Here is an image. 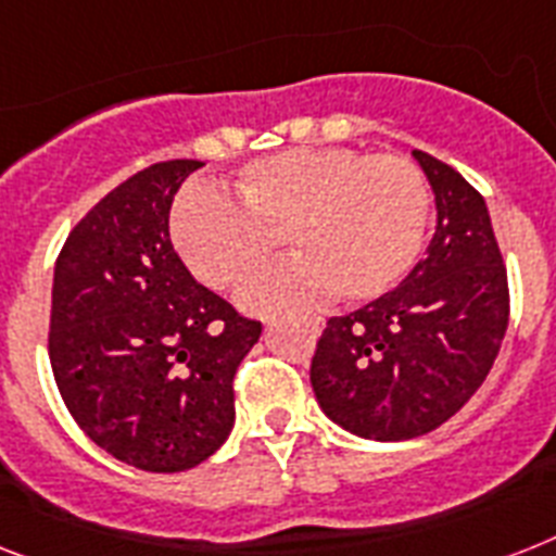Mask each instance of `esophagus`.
<instances>
[{
	"instance_id": "obj_1",
	"label": "esophagus",
	"mask_w": 556,
	"mask_h": 556,
	"mask_svg": "<svg viewBox=\"0 0 556 556\" xmlns=\"http://www.w3.org/2000/svg\"><path fill=\"white\" fill-rule=\"evenodd\" d=\"M311 331H314V333H319V319H311Z\"/></svg>"
}]
</instances>
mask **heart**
I'll return each mask as SVG.
<instances>
[{"instance_id":"obj_1","label":"heart","mask_w":556,"mask_h":556,"mask_svg":"<svg viewBox=\"0 0 556 556\" xmlns=\"http://www.w3.org/2000/svg\"><path fill=\"white\" fill-rule=\"evenodd\" d=\"M431 219V188L403 153L293 148L248 162L231 200L193 188L176 202L174 242L185 265L214 291H237L277 254L296 260L256 279L242 305L256 314L305 308L331 288L368 302L417 263Z\"/></svg>"}]
</instances>
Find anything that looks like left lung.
<instances>
[{
  "instance_id": "1",
  "label": "left lung",
  "mask_w": 556,
  "mask_h": 556,
  "mask_svg": "<svg viewBox=\"0 0 556 556\" xmlns=\"http://www.w3.org/2000/svg\"><path fill=\"white\" fill-rule=\"evenodd\" d=\"M437 231L400 288L331 317L311 359L319 408L365 440H410L451 419L489 377L508 328V274L482 193L426 151Z\"/></svg>"
}]
</instances>
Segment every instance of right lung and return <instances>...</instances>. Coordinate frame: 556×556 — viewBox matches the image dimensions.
Segmentation results:
<instances>
[{"mask_svg":"<svg viewBox=\"0 0 556 556\" xmlns=\"http://www.w3.org/2000/svg\"><path fill=\"white\" fill-rule=\"evenodd\" d=\"M202 162L139 170L67 233L53 268V380L71 417L119 463L200 466L233 428V374L263 333L191 277L170 245L179 185Z\"/></svg>","mask_w":556,"mask_h":556,"instance_id":"1","label":"right lung"}]
</instances>
